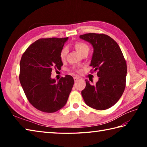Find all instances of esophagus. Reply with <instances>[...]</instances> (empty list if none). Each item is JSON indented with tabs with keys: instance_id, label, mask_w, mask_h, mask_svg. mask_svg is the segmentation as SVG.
Here are the masks:
<instances>
[{
	"instance_id": "obj_1",
	"label": "esophagus",
	"mask_w": 147,
	"mask_h": 147,
	"mask_svg": "<svg viewBox=\"0 0 147 147\" xmlns=\"http://www.w3.org/2000/svg\"><path fill=\"white\" fill-rule=\"evenodd\" d=\"M79 80V78H78V77H76V76H74V82H77L78 80Z\"/></svg>"
}]
</instances>
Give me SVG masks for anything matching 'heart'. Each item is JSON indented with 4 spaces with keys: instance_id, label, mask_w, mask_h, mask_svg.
Instances as JSON below:
<instances>
[{
    "instance_id": "heart-1",
    "label": "heart",
    "mask_w": 147,
    "mask_h": 147,
    "mask_svg": "<svg viewBox=\"0 0 147 147\" xmlns=\"http://www.w3.org/2000/svg\"><path fill=\"white\" fill-rule=\"evenodd\" d=\"M74 47H75V49H76L78 52L80 53V54H83L84 52H85L86 51H89V47L87 45L86 43L82 42H76L75 44H74ZM67 53V50L66 48H64L62 50L60 54V57L62 60H64V59L65 58Z\"/></svg>"
}]
</instances>
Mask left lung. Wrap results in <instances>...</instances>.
<instances>
[{
	"label": "left lung",
	"mask_w": 147,
	"mask_h": 147,
	"mask_svg": "<svg viewBox=\"0 0 147 147\" xmlns=\"http://www.w3.org/2000/svg\"><path fill=\"white\" fill-rule=\"evenodd\" d=\"M80 38L93 47L90 65L98 70V81L91 85L86 80L82 92L87 105L96 110H105L113 106L123 95L126 86V62L116 42L105 34L86 33ZM92 82V81H91Z\"/></svg>",
	"instance_id": "8db88e82"
}]
</instances>
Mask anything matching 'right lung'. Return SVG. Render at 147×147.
I'll list each match as a JSON object with an SVG mask.
<instances>
[{"instance_id": "add662e5", "label": "right lung", "mask_w": 147, "mask_h": 147, "mask_svg": "<svg viewBox=\"0 0 147 147\" xmlns=\"http://www.w3.org/2000/svg\"><path fill=\"white\" fill-rule=\"evenodd\" d=\"M66 38H41L28 47L20 61V81L30 103L38 110L52 113L66 104L74 85L70 75L58 82L51 78L54 68L61 69L60 57Z\"/></svg>"}]
</instances>
